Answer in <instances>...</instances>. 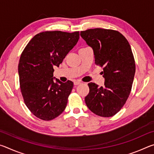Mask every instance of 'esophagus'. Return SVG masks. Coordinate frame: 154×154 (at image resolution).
Here are the masks:
<instances>
[{"label": "esophagus", "instance_id": "1", "mask_svg": "<svg viewBox=\"0 0 154 154\" xmlns=\"http://www.w3.org/2000/svg\"><path fill=\"white\" fill-rule=\"evenodd\" d=\"M81 83H82V82H79V81H75V82H74V85H77L79 84H81Z\"/></svg>", "mask_w": 154, "mask_h": 154}]
</instances>
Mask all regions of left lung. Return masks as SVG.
I'll return each mask as SVG.
<instances>
[{
  "mask_svg": "<svg viewBox=\"0 0 154 154\" xmlns=\"http://www.w3.org/2000/svg\"><path fill=\"white\" fill-rule=\"evenodd\" d=\"M80 35L92 48L95 64L103 68L105 79L104 87L88 83L85 104L97 116H113L123 107L132 89L136 68L131 48L117 30L97 28L81 31Z\"/></svg>",
  "mask_w": 154,
  "mask_h": 154,
  "instance_id": "8db88e82",
  "label": "left lung"
}]
</instances>
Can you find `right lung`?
I'll list each match as a JSON object with an SVG mask.
<instances>
[{
    "mask_svg": "<svg viewBox=\"0 0 154 154\" xmlns=\"http://www.w3.org/2000/svg\"><path fill=\"white\" fill-rule=\"evenodd\" d=\"M79 38V31H45L34 36L21 54L20 90L25 105L36 118L51 120L66 108L73 82L57 79L54 82L53 66H59Z\"/></svg>",
    "mask_w": 154,
    "mask_h": 154,
    "instance_id": "add662e5",
    "label": "right lung"
}]
</instances>
